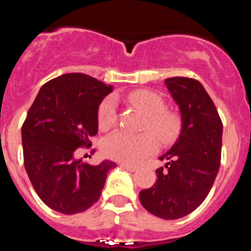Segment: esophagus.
Returning a JSON list of instances; mask_svg holds the SVG:
<instances>
[{
    "mask_svg": "<svg viewBox=\"0 0 251 251\" xmlns=\"http://www.w3.org/2000/svg\"><path fill=\"white\" fill-rule=\"evenodd\" d=\"M121 167L126 168V170L130 171V172H134V171H137V170H138V167H137V166L129 165V163H121Z\"/></svg>",
    "mask_w": 251,
    "mask_h": 251,
    "instance_id": "34e87169",
    "label": "esophagus"
}]
</instances>
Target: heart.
Listing matches in <instances>:
<instances>
[{
	"label": "heart",
	"instance_id": "1",
	"mask_svg": "<svg viewBox=\"0 0 251 251\" xmlns=\"http://www.w3.org/2000/svg\"><path fill=\"white\" fill-rule=\"evenodd\" d=\"M127 99L147 115L145 127L154 132L163 143H171L178 136L181 118L175 110L166 109L165 100L161 95L148 89H137L130 92ZM115 122L117 101L113 97H108L99 105L98 124L101 129H109ZM154 135L151 132L132 134L126 130H115L104 138L101 150L109 158L136 163L157 152L159 145Z\"/></svg>",
	"mask_w": 251,
	"mask_h": 251
}]
</instances>
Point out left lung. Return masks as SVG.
I'll use <instances>...</instances> for the list:
<instances>
[{
  "instance_id": "left-lung-1",
  "label": "left lung",
  "mask_w": 251,
  "mask_h": 251,
  "mask_svg": "<svg viewBox=\"0 0 251 251\" xmlns=\"http://www.w3.org/2000/svg\"><path fill=\"white\" fill-rule=\"evenodd\" d=\"M178 104L182 128L176 143L159 157L154 185L139 192V201L152 215L181 219L197 208L211 190L221 161L223 122L202 84L192 77L165 80Z\"/></svg>"
}]
</instances>
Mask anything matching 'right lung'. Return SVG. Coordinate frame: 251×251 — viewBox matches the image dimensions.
I'll return each mask as SVG.
<instances>
[{
	"instance_id": "right-lung-1",
	"label": "right lung",
	"mask_w": 251,
	"mask_h": 251,
	"mask_svg": "<svg viewBox=\"0 0 251 251\" xmlns=\"http://www.w3.org/2000/svg\"><path fill=\"white\" fill-rule=\"evenodd\" d=\"M113 90L95 77L70 73L44 84L22 124L24 163L44 203L65 215L83 212L100 197L112 161L76 158L98 133L99 104Z\"/></svg>"
}]
</instances>
